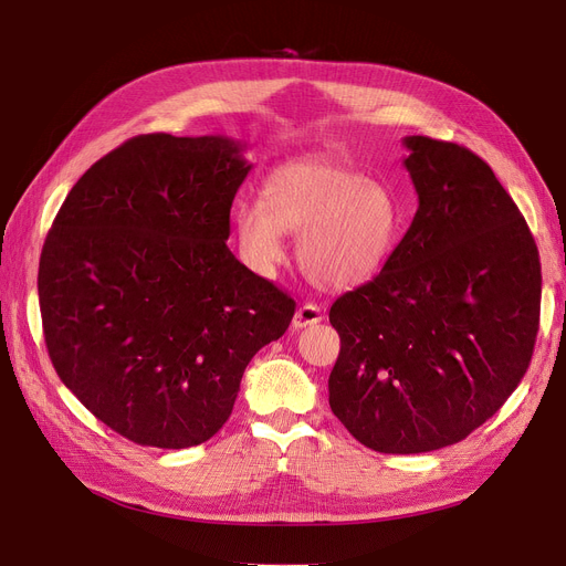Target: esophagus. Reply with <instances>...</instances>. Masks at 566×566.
Here are the masks:
<instances>
[{"label":"esophagus","instance_id":"obj_1","mask_svg":"<svg viewBox=\"0 0 566 566\" xmlns=\"http://www.w3.org/2000/svg\"><path fill=\"white\" fill-rule=\"evenodd\" d=\"M325 318V312L321 310L318 304H302L300 310L295 312V318H293V328L295 331H302V328H310V325H316Z\"/></svg>","mask_w":566,"mask_h":566}]
</instances>
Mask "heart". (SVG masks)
<instances>
[{"label":"heart","mask_w":566,"mask_h":566,"mask_svg":"<svg viewBox=\"0 0 566 566\" xmlns=\"http://www.w3.org/2000/svg\"><path fill=\"white\" fill-rule=\"evenodd\" d=\"M401 221L385 184L306 158L273 169L262 184V202H238L233 231L241 256L262 276L283 264V235H300L297 260L306 279L325 290H347L385 266Z\"/></svg>","instance_id":"heart-1"}]
</instances>
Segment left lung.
<instances>
[{
    "label": "left lung",
    "mask_w": 566,
    "mask_h": 566,
    "mask_svg": "<svg viewBox=\"0 0 566 566\" xmlns=\"http://www.w3.org/2000/svg\"><path fill=\"white\" fill-rule=\"evenodd\" d=\"M403 146L418 212L378 276L331 306V408L380 453L484 424L524 378L541 316L538 248L493 169L430 136Z\"/></svg>",
    "instance_id": "1"
}]
</instances>
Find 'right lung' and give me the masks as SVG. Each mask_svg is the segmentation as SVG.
Here are the masks:
<instances>
[{"label": "right lung", "mask_w": 566, "mask_h": 566, "mask_svg": "<svg viewBox=\"0 0 566 566\" xmlns=\"http://www.w3.org/2000/svg\"><path fill=\"white\" fill-rule=\"evenodd\" d=\"M229 136L146 134L94 163L40 256L49 358L84 408L142 447L188 449L231 416L250 358L295 300L227 241L252 165Z\"/></svg>", "instance_id": "add662e5"}]
</instances>
